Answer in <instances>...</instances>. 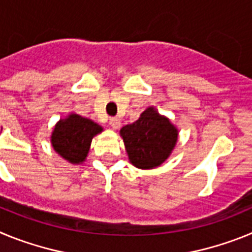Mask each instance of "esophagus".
<instances>
[{
	"mask_svg": "<svg viewBox=\"0 0 252 252\" xmlns=\"http://www.w3.org/2000/svg\"><path fill=\"white\" fill-rule=\"evenodd\" d=\"M110 125H111V127L116 130V128H119L120 126H121V121H120V119H117V117H111Z\"/></svg>",
	"mask_w": 252,
	"mask_h": 252,
	"instance_id": "1",
	"label": "esophagus"
}]
</instances>
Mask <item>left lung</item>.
I'll list each match as a JSON object with an SVG mask.
<instances>
[{
	"mask_svg": "<svg viewBox=\"0 0 252 252\" xmlns=\"http://www.w3.org/2000/svg\"><path fill=\"white\" fill-rule=\"evenodd\" d=\"M128 159L140 169H151L165 161L178 139L177 128L153 107L141 113L133 124L120 131Z\"/></svg>",
	"mask_w": 252,
	"mask_h": 252,
	"instance_id": "1",
	"label": "left lung"
}]
</instances>
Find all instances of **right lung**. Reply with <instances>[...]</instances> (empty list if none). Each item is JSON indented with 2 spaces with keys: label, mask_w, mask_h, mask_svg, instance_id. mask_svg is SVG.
Wrapping results in <instances>:
<instances>
[{
  "label": "right lung",
  "mask_w": 252,
  "mask_h": 252,
  "mask_svg": "<svg viewBox=\"0 0 252 252\" xmlns=\"http://www.w3.org/2000/svg\"><path fill=\"white\" fill-rule=\"evenodd\" d=\"M102 127L90 119L79 115H70L60 120L51 135L53 148L59 155L73 164L84 161L90 151L91 142Z\"/></svg>",
  "instance_id": "add662e5"
}]
</instances>
